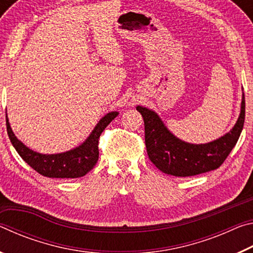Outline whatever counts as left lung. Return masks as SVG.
Segmentation results:
<instances>
[{
    "label": "left lung",
    "instance_id": "8db88e82",
    "mask_svg": "<svg viewBox=\"0 0 253 253\" xmlns=\"http://www.w3.org/2000/svg\"><path fill=\"white\" fill-rule=\"evenodd\" d=\"M142 114L145 126V144L149 160L163 173L186 177L216 169L223 164L241 134L246 117V100L242 95L241 113L228 134L208 144L183 142L164 126L157 114L145 107L136 108Z\"/></svg>",
    "mask_w": 253,
    "mask_h": 253
}]
</instances>
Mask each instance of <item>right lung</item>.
Here are the masks:
<instances>
[{
	"label": "right lung",
	"mask_w": 253,
	"mask_h": 253,
	"mask_svg": "<svg viewBox=\"0 0 253 253\" xmlns=\"http://www.w3.org/2000/svg\"><path fill=\"white\" fill-rule=\"evenodd\" d=\"M117 111H113L102 117L83 145L69 152L52 154V155H44V154L33 152L23 143H21L12 131L7 116L6 129L8 138L19 155L38 173L46 177L77 178L90 172L96 165L99 157V149H98L99 137L110 122L117 117Z\"/></svg>",
	"instance_id": "right-lung-1"
}]
</instances>
